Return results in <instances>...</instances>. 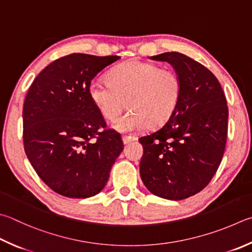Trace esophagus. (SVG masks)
Returning a JSON list of instances; mask_svg holds the SVG:
<instances>
[{
  "label": "esophagus",
  "mask_w": 252,
  "mask_h": 252,
  "mask_svg": "<svg viewBox=\"0 0 252 252\" xmlns=\"http://www.w3.org/2000/svg\"><path fill=\"white\" fill-rule=\"evenodd\" d=\"M135 140H136L135 136H131V135H123L122 136V141H123V143H125V144L130 143V142L135 141Z\"/></svg>",
  "instance_id": "obj_1"
}]
</instances>
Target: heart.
<instances>
[{
    "instance_id": "b5f03b06",
    "label": "heart",
    "mask_w": 252,
    "mask_h": 252,
    "mask_svg": "<svg viewBox=\"0 0 252 252\" xmlns=\"http://www.w3.org/2000/svg\"><path fill=\"white\" fill-rule=\"evenodd\" d=\"M181 80L175 71L141 61L114 67L108 82L93 81L88 93L91 101L107 119L114 120L123 109L132 110L117 120L120 131H133L148 125L163 126L175 111L181 97Z\"/></svg>"
}]
</instances>
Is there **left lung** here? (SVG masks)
I'll return each instance as SVG.
<instances>
[{"mask_svg": "<svg viewBox=\"0 0 252 252\" xmlns=\"http://www.w3.org/2000/svg\"><path fill=\"white\" fill-rule=\"evenodd\" d=\"M151 59L170 63L182 89L172 117L139 139L140 175L158 197L185 199L204 189L220 165L228 129L226 97L213 72L186 55L171 52Z\"/></svg>", "mask_w": 252, "mask_h": 252, "instance_id": "left-lung-1", "label": "left lung"}]
</instances>
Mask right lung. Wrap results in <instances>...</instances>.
<instances>
[{
    "label": "right lung",
    "instance_id": "1",
    "mask_svg": "<svg viewBox=\"0 0 252 252\" xmlns=\"http://www.w3.org/2000/svg\"><path fill=\"white\" fill-rule=\"evenodd\" d=\"M119 56L70 54L39 72L23 107V140L32 166L59 195L88 198L101 191L123 150L120 134L106 130L88 88Z\"/></svg>",
    "mask_w": 252,
    "mask_h": 252
}]
</instances>
